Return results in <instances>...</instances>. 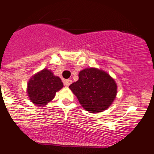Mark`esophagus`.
Returning <instances> with one entry per match:
<instances>
[{
  "label": "esophagus",
  "mask_w": 154,
  "mask_h": 154,
  "mask_svg": "<svg viewBox=\"0 0 154 154\" xmlns=\"http://www.w3.org/2000/svg\"><path fill=\"white\" fill-rule=\"evenodd\" d=\"M71 83H72V80H64V84H65V86H68Z\"/></svg>",
  "instance_id": "1"
}]
</instances>
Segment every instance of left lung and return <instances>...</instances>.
Returning <instances> with one entry per match:
<instances>
[{"mask_svg":"<svg viewBox=\"0 0 154 154\" xmlns=\"http://www.w3.org/2000/svg\"><path fill=\"white\" fill-rule=\"evenodd\" d=\"M82 107L90 113L108 108L117 95L114 80L104 71L86 68L79 73V80L69 86Z\"/></svg>","mask_w":154,"mask_h":154,"instance_id":"obj_1","label":"left lung"}]
</instances>
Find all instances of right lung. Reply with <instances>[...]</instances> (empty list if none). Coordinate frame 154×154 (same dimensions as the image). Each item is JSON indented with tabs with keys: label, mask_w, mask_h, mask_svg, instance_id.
I'll return each mask as SVG.
<instances>
[{
	"label": "right lung",
	"mask_w": 154,
	"mask_h": 154,
	"mask_svg": "<svg viewBox=\"0 0 154 154\" xmlns=\"http://www.w3.org/2000/svg\"><path fill=\"white\" fill-rule=\"evenodd\" d=\"M63 87L59 77L44 69L33 76L28 83L27 92L31 102L38 106L47 104L55 97L56 92Z\"/></svg>",
	"instance_id": "add662e5"
}]
</instances>
